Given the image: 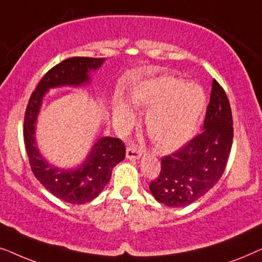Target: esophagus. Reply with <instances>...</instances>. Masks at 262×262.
I'll use <instances>...</instances> for the list:
<instances>
[{
  "instance_id": "1",
  "label": "esophagus",
  "mask_w": 262,
  "mask_h": 262,
  "mask_svg": "<svg viewBox=\"0 0 262 262\" xmlns=\"http://www.w3.org/2000/svg\"><path fill=\"white\" fill-rule=\"evenodd\" d=\"M142 156L141 150H137L134 146H128L126 149V157L128 160H138Z\"/></svg>"
}]
</instances>
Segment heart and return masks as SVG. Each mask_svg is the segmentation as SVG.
<instances>
[{
	"label": "heart",
	"mask_w": 262,
	"mask_h": 262,
	"mask_svg": "<svg viewBox=\"0 0 262 262\" xmlns=\"http://www.w3.org/2000/svg\"><path fill=\"white\" fill-rule=\"evenodd\" d=\"M131 102L146 111L144 124L154 145L170 151L193 137L205 107V94L198 85L166 75L136 85ZM113 114L123 121L134 118V108L123 95L114 98Z\"/></svg>",
	"instance_id": "1"
}]
</instances>
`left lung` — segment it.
I'll return each mask as SVG.
<instances>
[{"mask_svg":"<svg viewBox=\"0 0 262 262\" xmlns=\"http://www.w3.org/2000/svg\"><path fill=\"white\" fill-rule=\"evenodd\" d=\"M232 137L230 103L213 80L204 131L179 151L163 157L160 175L149 185L154 198L167 206L184 207L209 192L223 175Z\"/></svg>","mask_w":262,"mask_h":262,"instance_id":"left-lung-1","label":"left lung"}]
</instances>
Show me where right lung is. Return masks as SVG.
Listing matches in <instances>:
<instances>
[{"instance_id": "add662e5", "label": "right lung", "mask_w": 262, "mask_h": 262, "mask_svg": "<svg viewBox=\"0 0 262 262\" xmlns=\"http://www.w3.org/2000/svg\"><path fill=\"white\" fill-rule=\"evenodd\" d=\"M105 58L73 57L45 74L32 93L24 123V139L34 177L50 193L66 203L80 205L95 199L108 184L112 169L125 159V145L119 138H98L88 156L77 167L66 169L49 163L35 141V124L42 99L52 88L81 87L91 83V73L99 69Z\"/></svg>"}]
</instances>
